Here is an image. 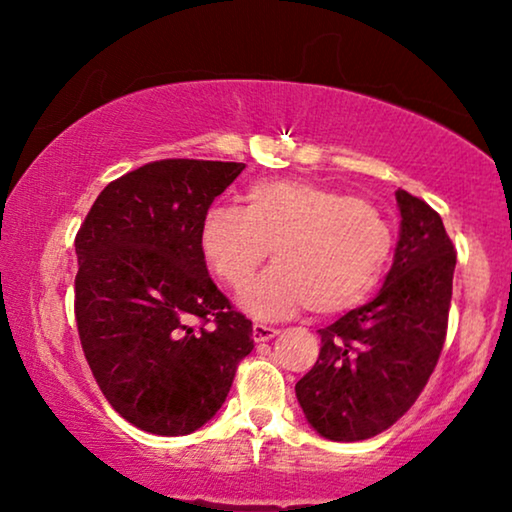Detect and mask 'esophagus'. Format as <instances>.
Segmentation results:
<instances>
[{
	"instance_id": "esophagus-1",
	"label": "esophagus",
	"mask_w": 512,
	"mask_h": 512,
	"mask_svg": "<svg viewBox=\"0 0 512 512\" xmlns=\"http://www.w3.org/2000/svg\"><path fill=\"white\" fill-rule=\"evenodd\" d=\"M277 333V328L268 324H254V328H251V338H254V342H268L275 338Z\"/></svg>"
}]
</instances>
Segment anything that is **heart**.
<instances>
[{"mask_svg":"<svg viewBox=\"0 0 512 512\" xmlns=\"http://www.w3.org/2000/svg\"><path fill=\"white\" fill-rule=\"evenodd\" d=\"M394 247L389 221L373 202L305 179H263L244 191V209L212 205L200 223L202 256L233 291L244 289L272 249L277 265L244 291L256 317L310 307L319 317L370 296Z\"/></svg>","mask_w":512,"mask_h":512,"instance_id":"obj_1","label":"heart"}]
</instances>
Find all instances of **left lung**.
I'll return each instance as SVG.
<instances>
[{"label": "left lung", "mask_w": 512, "mask_h": 512, "mask_svg": "<svg viewBox=\"0 0 512 512\" xmlns=\"http://www.w3.org/2000/svg\"><path fill=\"white\" fill-rule=\"evenodd\" d=\"M394 265L370 303L319 328L321 352L296 396L328 440L373 438L412 408L443 352L457 251L436 209L396 191Z\"/></svg>", "instance_id": "8db88e82"}]
</instances>
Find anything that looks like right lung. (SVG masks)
Segmentation results:
<instances>
[{
  "label": "right lung",
  "instance_id": "obj_1",
  "mask_svg": "<svg viewBox=\"0 0 512 512\" xmlns=\"http://www.w3.org/2000/svg\"><path fill=\"white\" fill-rule=\"evenodd\" d=\"M244 163L167 158L111 181L76 233L74 314L95 382L156 436L209 422L254 349L251 321L216 289L202 216Z\"/></svg>",
  "mask_w": 512,
  "mask_h": 512
}]
</instances>
